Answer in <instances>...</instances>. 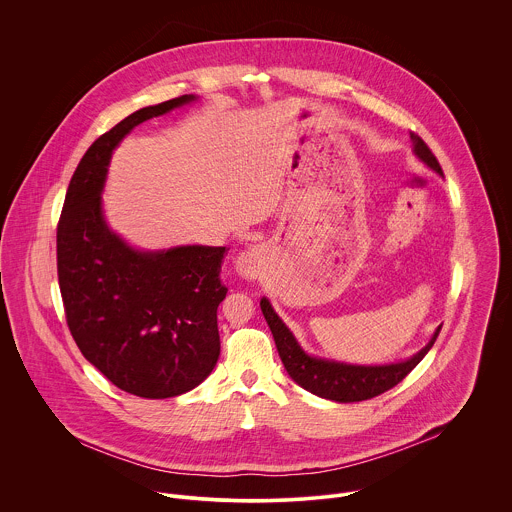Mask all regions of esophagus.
I'll use <instances>...</instances> for the list:
<instances>
[{"mask_svg": "<svg viewBox=\"0 0 512 512\" xmlns=\"http://www.w3.org/2000/svg\"><path fill=\"white\" fill-rule=\"evenodd\" d=\"M238 268H240V272H242L244 276H248V278L260 276V254H258V250L252 248V250L244 252V254L240 256Z\"/></svg>", "mask_w": 512, "mask_h": 512, "instance_id": "esophagus-1", "label": "esophagus"}]
</instances>
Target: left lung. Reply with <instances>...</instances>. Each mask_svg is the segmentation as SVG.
<instances>
[{"instance_id": "1", "label": "left lung", "mask_w": 512, "mask_h": 512, "mask_svg": "<svg viewBox=\"0 0 512 512\" xmlns=\"http://www.w3.org/2000/svg\"><path fill=\"white\" fill-rule=\"evenodd\" d=\"M410 138L414 144V153L428 167H432L436 173L441 175L443 173L441 165H439L436 155L432 153V149L426 146V142L418 134L412 132ZM260 307L270 325L280 359L286 366L288 374L301 388L309 390L311 394L327 398V400H335V402H361V400L374 398V396L394 388L428 355V351L434 347L439 331H441V327H438L432 341L420 353H416L412 359H408L404 363L382 366L345 365V363L309 357L297 345L292 331L284 325V321L278 317V313L272 309V305L266 297H262Z\"/></svg>"}]
</instances>
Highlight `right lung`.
Returning <instances> with one entry per match:
<instances>
[{
  "mask_svg": "<svg viewBox=\"0 0 512 512\" xmlns=\"http://www.w3.org/2000/svg\"><path fill=\"white\" fill-rule=\"evenodd\" d=\"M193 100L183 94L147 106L102 134L82 155L57 224V274L74 343L112 384L142 398L189 392L217 365L226 248L134 250L108 228L100 193L122 138Z\"/></svg>",
  "mask_w": 512,
  "mask_h": 512,
  "instance_id": "1",
  "label": "right lung"
}]
</instances>
